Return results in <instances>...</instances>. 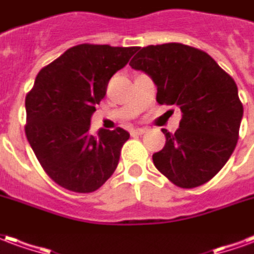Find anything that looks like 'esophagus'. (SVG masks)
Segmentation results:
<instances>
[{
	"label": "esophagus",
	"mask_w": 254,
	"mask_h": 254,
	"mask_svg": "<svg viewBox=\"0 0 254 254\" xmlns=\"http://www.w3.org/2000/svg\"><path fill=\"white\" fill-rule=\"evenodd\" d=\"M147 132L145 127H137V129H132L130 130V134H143V133Z\"/></svg>",
	"instance_id": "obj_1"
}]
</instances>
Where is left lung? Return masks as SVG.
Instances as JSON below:
<instances>
[{
	"mask_svg": "<svg viewBox=\"0 0 254 254\" xmlns=\"http://www.w3.org/2000/svg\"><path fill=\"white\" fill-rule=\"evenodd\" d=\"M129 65L157 86V102L175 106L182 121L152 155L164 176L182 189L209 182L226 165L238 141L244 107L235 81L207 53L183 44L137 48Z\"/></svg>",
	"mask_w": 254,
	"mask_h": 254,
	"instance_id": "8db88e82",
	"label": "left lung"
}]
</instances>
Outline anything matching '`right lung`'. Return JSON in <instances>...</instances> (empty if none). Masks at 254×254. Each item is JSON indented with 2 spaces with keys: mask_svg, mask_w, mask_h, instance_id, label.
Listing matches in <instances>:
<instances>
[{
  "mask_svg": "<svg viewBox=\"0 0 254 254\" xmlns=\"http://www.w3.org/2000/svg\"><path fill=\"white\" fill-rule=\"evenodd\" d=\"M136 47L81 44L44 67L26 96V136L53 182L74 192H92L107 182L129 133L99 129L90 134L95 106L110 78L127 64Z\"/></svg>",
  "mask_w": 254,
  "mask_h": 254,
  "instance_id": "add662e5",
  "label": "right lung"
}]
</instances>
